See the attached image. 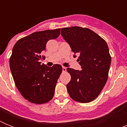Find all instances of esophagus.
Here are the masks:
<instances>
[{
    "label": "esophagus",
    "instance_id": "34e87169",
    "mask_svg": "<svg viewBox=\"0 0 127 127\" xmlns=\"http://www.w3.org/2000/svg\"><path fill=\"white\" fill-rule=\"evenodd\" d=\"M66 70H67V68L65 67H62V71L63 72H66Z\"/></svg>",
    "mask_w": 127,
    "mask_h": 127
}]
</instances>
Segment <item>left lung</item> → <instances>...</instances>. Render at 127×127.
Returning <instances> with one entry per match:
<instances>
[{"mask_svg":"<svg viewBox=\"0 0 127 127\" xmlns=\"http://www.w3.org/2000/svg\"><path fill=\"white\" fill-rule=\"evenodd\" d=\"M63 38L78 56L82 70L67 68L71 79L67 85L70 98L88 103L98 97L104 88L111 62L109 48L104 39L88 28L72 27L61 30Z\"/></svg>","mask_w":127,"mask_h":127,"instance_id":"obj_1","label":"left lung"}]
</instances>
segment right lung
I'll return each instance as SVG.
<instances>
[{
	"instance_id": "obj_1",
	"label": "right lung",
	"mask_w": 127,
	"mask_h": 127,
	"mask_svg": "<svg viewBox=\"0 0 127 127\" xmlns=\"http://www.w3.org/2000/svg\"><path fill=\"white\" fill-rule=\"evenodd\" d=\"M60 29L33 32L16 42L9 59L16 88L28 101L37 104L50 101L62 72L60 65L51 67L41 64L42 53L49 40L57 39Z\"/></svg>"
}]
</instances>
